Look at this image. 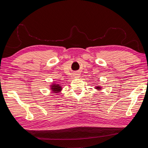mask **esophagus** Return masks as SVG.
I'll return each instance as SVG.
<instances>
[{
  "mask_svg": "<svg viewBox=\"0 0 148 148\" xmlns=\"http://www.w3.org/2000/svg\"><path fill=\"white\" fill-rule=\"evenodd\" d=\"M79 76H80V75H79V73H75L73 74V78H79Z\"/></svg>",
  "mask_w": 148,
  "mask_h": 148,
  "instance_id": "esophagus-1",
  "label": "esophagus"
}]
</instances>
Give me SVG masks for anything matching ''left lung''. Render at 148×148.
Masks as SVG:
<instances>
[{
  "mask_svg": "<svg viewBox=\"0 0 148 148\" xmlns=\"http://www.w3.org/2000/svg\"><path fill=\"white\" fill-rule=\"evenodd\" d=\"M95 89H97V90H98V91H100L101 89H102V88L100 86H97L95 87Z\"/></svg>",
  "mask_w": 148,
  "mask_h": 148,
  "instance_id": "left-lung-1",
  "label": "left lung"
}]
</instances>
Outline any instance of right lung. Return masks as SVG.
<instances>
[{
	"mask_svg": "<svg viewBox=\"0 0 148 148\" xmlns=\"http://www.w3.org/2000/svg\"><path fill=\"white\" fill-rule=\"evenodd\" d=\"M51 89L52 93L53 94H56V93H59L60 92L62 89V86H60V84H56V83H52L51 86Z\"/></svg>",
	"mask_w": 148,
	"mask_h": 148,
	"instance_id": "add662e5",
	"label": "right lung"
}]
</instances>
